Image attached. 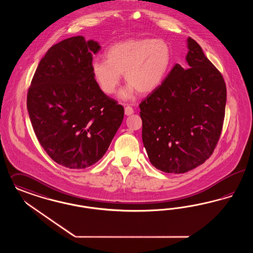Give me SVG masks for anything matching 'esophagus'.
Returning a JSON list of instances; mask_svg holds the SVG:
<instances>
[{
  "label": "esophagus",
  "instance_id": "esophagus-1",
  "mask_svg": "<svg viewBox=\"0 0 253 253\" xmlns=\"http://www.w3.org/2000/svg\"><path fill=\"white\" fill-rule=\"evenodd\" d=\"M124 113L126 116H131L133 114V109L131 108V106H126L124 109Z\"/></svg>",
  "mask_w": 253,
  "mask_h": 253
}]
</instances>
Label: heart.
I'll return each mask as SVG.
<instances>
[{
    "instance_id": "heart-1",
    "label": "heart",
    "mask_w": 253,
    "mask_h": 253,
    "mask_svg": "<svg viewBox=\"0 0 253 253\" xmlns=\"http://www.w3.org/2000/svg\"><path fill=\"white\" fill-rule=\"evenodd\" d=\"M171 64V48L162 39H128L110 46L105 61L94 60L91 74L99 88L111 95L118 87L122 74L128 84L120 93L128 99L136 91L148 95L156 90L166 78Z\"/></svg>"
}]
</instances>
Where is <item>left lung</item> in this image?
<instances>
[{"label": "left lung", "instance_id": "8db88e82", "mask_svg": "<svg viewBox=\"0 0 253 253\" xmlns=\"http://www.w3.org/2000/svg\"><path fill=\"white\" fill-rule=\"evenodd\" d=\"M185 67L175 64L162 84L139 105L142 140L150 162L167 173H185L212 154L222 130L226 84L191 38Z\"/></svg>", "mask_w": 253, "mask_h": 253}]
</instances>
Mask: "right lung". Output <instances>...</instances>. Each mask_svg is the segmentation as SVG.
Wrapping results in <instances>:
<instances>
[{
  "mask_svg": "<svg viewBox=\"0 0 253 253\" xmlns=\"http://www.w3.org/2000/svg\"><path fill=\"white\" fill-rule=\"evenodd\" d=\"M97 41L83 36L53 45L41 59L27 94V110L41 146L54 162L82 169L98 162L122 125L124 108L91 74Z\"/></svg>",
  "mask_w": 253,
  "mask_h": 253,
  "instance_id": "obj_1",
  "label": "right lung"
}]
</instances>
